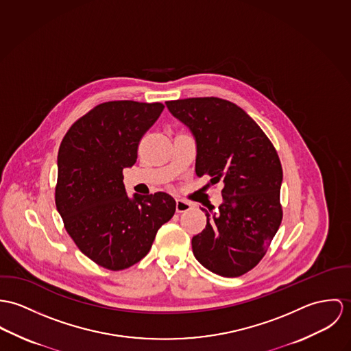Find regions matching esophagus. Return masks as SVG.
Returning <instances> with one entry per match:
<instances>
[{
    "mask_svg": "<svg viewBox=\"0 0 351 351\" xmlns=\"http://www.w3.org/2000/svg\"><path fill=\"white\" fill-rule=\"evenodd\" d=\"M193 204L189 200L184 199H176V211L178 213H186L189 210H191Z\"/></svg>",
    "mask_w": 351,
    "mask_h": 351,
    "instance_id": "34e87169",
    "label": "esophagus"
}]
</instances>
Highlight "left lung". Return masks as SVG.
Returning <instances> with one entry per match:
<instances>
[{
  "mask_svg": "<svg viewBox=\"0 0 351 351\" xmlns=\"http://www.w3.org/2000/svg\"><path fill=\"white\" fill-rule=\"evenodd\" d=\"M196 141L195 172L210 184H223V202L207 211V225L193 238L195 258L208 271L238 277L265 256L277 233L282 208V168L263 129L233 102L187 98L165 102Z\"/></svg>",
  "mask_w": 351,
  "mask_h": 351,
  "instance_id": "left-lung-1",
  "label": "left lung"
}]
</instances>
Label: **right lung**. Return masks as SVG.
<instances>
[{
  "label": "right lung",
  "instance_id": "right-lung-1",
  "mask_svg": "<svg viewBox=\"0 0 351 351\" xmlns=\"http://www.w3.org/2000/svg\"><path fill=\"white\" fill-rule=\"evenodd\" d=\"M164 105L112 101L79 118L58 154L56 208L79 250L99 267L126 269L144 258L157 230L176 210L171 195L129 197L123 168L137 160L140 140Z\"/></svg>",
  "mask_w": 351,
  "mask_h": 351
}]
</instances>
